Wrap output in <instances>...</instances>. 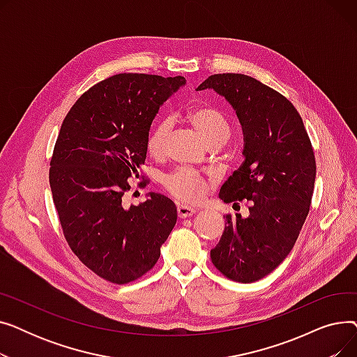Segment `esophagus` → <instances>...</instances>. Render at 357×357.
<instances>
[{
	"mask_svg": "<svg viewBox=\"0 0 357 357\" xmlns=\"http://www.w3.org/2000/svg\"><path fill=\"white\" fill-rule=\"evenodd\" d=\"M195 211H197L195 208L188 207V205H183V204H179V205H178V215H179L181 218L191 217V215L195 214Z\"/></svg>",
	"mask_w": 357,
	"mask_h": 357,
	"instance_id": "34e87169",
	"label": "esophagus"
}]
</instances>
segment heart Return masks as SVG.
Wrapping results in <instances>:
<instances>
[{"label":"heart","mask_w":357,"mask_h":357,"mask_svg":"<svg viewBox=\"0 0 357 357\" xmlns=\"http://www.w3.org/2000/svg\"><path fill=\"white\" fill-rule=\"evenodd\" d=\"M190 121L208 144L222 143L230 136V123L222 112L213 105H201L190 111ZM172 130V120L160 119L150 128L146 137V150L150 156L159 158L165 152L166 140ZM163 190L182 202H198L207 192L208 181L188 167L175 169L162 178Z\"/></svg>","instance_id":"b5f03b06"}]
</instances>
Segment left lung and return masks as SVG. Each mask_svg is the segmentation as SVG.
<instances>
[{
	"label": "left lung",
	"mask_w": 357,
	"mask_h": 357,
	"mask_svg": "<svg viewBox=\"0 0 357 357\" xmlns=\"http://www.w3.org/2000/svg\"><path fill=\"white\" fill-rule=\"evenodd\" d=\"M207 88L233 105L245 133V160L220 198L249 207L248 218L226 215L211 260L226 278L250 284L282 264L304 226L315 182L314 149L296 108L271 86L248 75L215 73L197 89Z\"/></svg>",
	"instance_id": "1"
}]
</instances>
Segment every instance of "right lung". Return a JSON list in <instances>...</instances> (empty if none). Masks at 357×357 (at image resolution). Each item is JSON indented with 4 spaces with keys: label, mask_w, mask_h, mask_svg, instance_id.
Here are the masks:
<instances>
[{
    "label": "right lung",
    "mask_w": 357,
    "mask_h": 357,
    "mask_svg": "<svg viewBox=\"0 0 357 357\" xmlns=\"http://www.w3.org/2000/svg\"><path fill=\"white\" fill-rule=\"evenodd\" d=\"M183 77L117 73L85 91L66 114L49 182L70 250L108 282H133L152 269L176 224L175 204L150 192L126 207L128 181L144 178L146 137L159 107Z\"/></svg>",
    "instance_id": "right-lung-1"
}]
</instances>
